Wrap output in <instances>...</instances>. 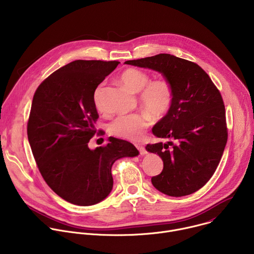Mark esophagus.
Segmentation results:
<instances>
[{
    "label": "esophagus",
    "mask_w": 254,
    "mask_h": 254,
    "mask_svg": "<svg viewBox=\"0 0 254 254\" xmlns=\"http://www.w3.org/2000/svg\"><path fill=\"white\" fill-rule=\"evenodd\" d=\"M136 149L138 150V152H139V154L141 155V156H143V155H146L147 154V151H146V149H144L142 146H140V144H136Z\"/></svg>",
    "instance_id": "esophagus-1"
}]
</instances>
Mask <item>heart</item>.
Returning a JSON list of instances; mask_svg holds the SVG:
<instances>
[{
	"label": "heart",
	"mask_w": 254,
	"mask_h": 254,
	"mask_svg": "<svg viewBox=\"0 0 254 254\" xmlns=\"http://www.w3.org/2000/svg\"><path fill=\"white\" fill-rule=\"evenodd\" d=\"M149 74L139 69L129 68L121 75V81L133 93H140L139 100L144 110L155 117H161L167 113L172 102L173 92L170 83L164 79L151 81ZM101 85L94 92V103L101 111L99 101ZM151 124V118L147 114L121 115L108 126V130L114 135L129 140H137Z\"/></svg>",
	"instance_id": "b5f03b06"
}]
</instances>
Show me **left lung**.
Wrapping results in <instances>:
<instances>
[{
    "mask_svg": "<svg viewBox=\"0 0 254 254\" xmlns=\"http://www.w3.org/2000/svg\"><path fill=\"white\" fill-rule=\"evenodd\" d=\"M125 64L161 73L172 87L167 115L152 131L166 142L147 144L149 153L164 162L153 186L172 196L190 195L213 176L227 142L225 107L219 90L196 63L171 54H159Z\"/></svg>",
    "mask_w": 254,
    "mask_h": 254,
    "instance_id": "8db88e82",
    "label": "left lung"
}]
</instances>
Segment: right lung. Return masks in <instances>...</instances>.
<instances>
[{
  "mask_svg": "<svg viewBox=\"0 0 254 254\" xmlns=\"http://www.w3.org/2000/svg\"><path fill=\"white\" fill-rule=\"evenodd\" d=\"M119 61L75 60L59 68L36 90L27 133L38 169L48 186L65 201L90 206L113 190L112 167L139 153L129 141L110 137L89 149L98 114L96 87Z\"/></svg>",
  "mask_w": 254,
  "mask_h": 254,
  "instance_id": "1",
  "label": "right lung"
}]
</instances>
